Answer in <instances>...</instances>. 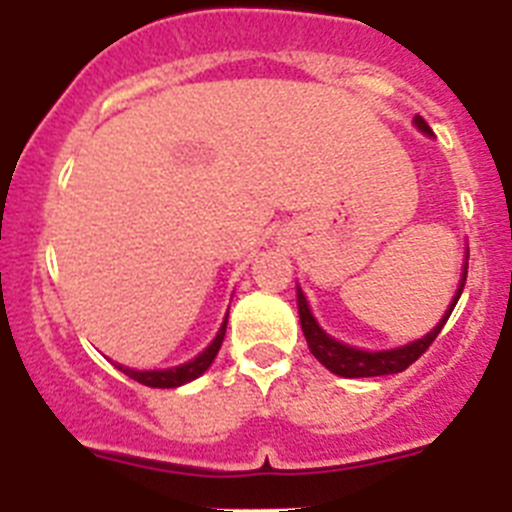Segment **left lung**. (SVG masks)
I'll return each mask as SVG.
<instances>
[{
  "label": "left lung",
  "instance_id": "1",
  "mask_svg": "<svg viewBox=\"0 0 512 512\" xmlns=\"http://www.w3.org/2000/svg\"><path fill=\"white\" fill-rule=\"evenodd\" d=\"M415 125H418L423 133L431 135V128H428V122L423 117H415ZM464 282H467V271H464V277H461L459 284V292H456L454 302H451L449 312L443 315L441 323L428 333L425 338L420 341L410 343V346H402V348H392V351H359V348H351V346H343V343L333 341L328 333L320 330V325L315 323L312 318L310 307H307L305 295H302V289L297 287V307H300V323H302V333L307 338V346H310L312 356L330 369L333 374L338 377H348V379H356V377H382V374H397V372H405L413 361H418L420 356L431 348V343L436 341V336L441 333V328L446 325L449 315L454 312L456 302H459L461 292H464Z\"/></svg>",
  "mask_w": 512,
  "mask_h": 512
}]
</instances>
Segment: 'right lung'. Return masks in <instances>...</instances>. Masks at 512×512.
<instances>
[{
    "instance_id": "right-lung-1",
    "label": "right lung",
    "mask_w": 512,
    "mask_h": 512,
    "mask_svg": "<svg viewBox=\"0 0 512 512\" xmlns=\"http://www.w3.org/2000/svg\"><path fill=\"white\" fill-rule=\"evenodd\" d=\"M225 325H228V318H225L223 328L217 330L215 341H212L210 346L197 356V359L189 361V364L174 366V369H164V372H135V369H125V366H117V369H120L122 374H128L130 379H135V382L146 384V387H164V390H169V387H179V384L192 382V379H197L200 374H205L207 366L215 361L217 351H220V346H223Z\"/></svg>"
}]
</instances>
